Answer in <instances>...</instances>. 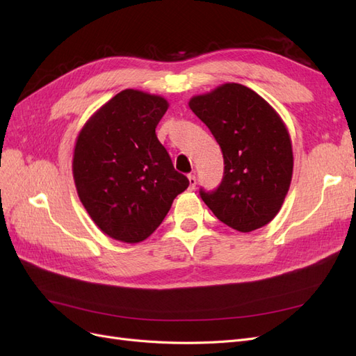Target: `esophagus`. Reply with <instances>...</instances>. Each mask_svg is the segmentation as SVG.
<instances>
[{"label": "esophagus", "instance_id": "esophagus-1", "mask_svg": "<svg viewBox=\"0 0 356 356\" xmlns=\"http://www.w3.org/2000/svg\"><path fill=\"white\" fill-rule=\"evenodd\" d=\"M196 177L195 175H188V188L195 190L196 188Z\"/></svg>", "mask_w": 356, "mask_h": 356}]
</instances>
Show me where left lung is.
I'll return each mask as SVG.
<instances>
[{
  "mask_svg": "<svg viewBox=\"0 0 356 356\" xmlns=\"http://www.w3.org/2000/svg\"><path fill=\"white\" fill-rule=\"evenodd\" d=\"M221 147L224 178L200 197L221 222L250 233L282 208L293 179L294 156L286 124L252 89L224 83L188 101Z\"/></svg>",
  "mask_w": 356,
  "mask_h": 356,
  "instance_id": "8db88e82",
  "label": "left lung"
}]
</instances>
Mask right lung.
Returning <instances> with one entry per match:
<instances>
[{"instance_id":"obj_1","label":"right lung","mask_w":356,"mask_h":356,"mask_svg":"<svg viewBox=\"0 0 356 356\" xmlns=\"http://www.w3.org/2000/svg\"><path fill=\"white\" fill-rule=\"evenodd\" d=\"M168 108L163 96L124 89L89 117L75 139L77 195L92 221L111 239L145 241L188 187L156 136Z\"/></svg>"}]
</instances>
